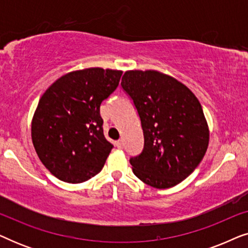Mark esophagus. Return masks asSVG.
Instances as JSON below:
<instances>
[{
    "instance_id": "34e87169",
    "label": "esophagus",
    "mask_w": 248,
    "mask_h": 248,
    "mask_svg": "<svg viewBox=\"0 0 248 248\" xmlns=\"http://www.w3.org/2000/svg\"><path fill=\"white\" fill-rule=\"evenodd\" d=\"M116 147H117L118 149L123 148V140H118V141H116Z\"/></svg>"
}]
</instances>
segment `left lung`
<instances>
[{
    "label": "left lung",
    "instance_id": "1",
    "mask_svg": "<svg viewBox=\"0 0 248 248\" xmlns=\"http://www.w3.org/2000/svg\"><path fill=\"white\" fill-rule=\"evenodd\" d=\"M121 84L143 130V150L130 159L134 175L155 188L179 184L198 167L209 144L198 98L185 84L154 70L126 71Z\"/></svg>",
    "mask_w": 248,
    "mask_h": 248
}]
</instances>
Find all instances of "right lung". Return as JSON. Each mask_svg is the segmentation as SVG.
Wrapping results in <instances>:
<instances>
[{
  "label": "right lung",
  "instance_id": "right-lung-1",
  "mask_svg": "<svg viewBox=\"0 0 248 248\" xmlns=\"http://www.w3.org/2000/svg\"><path fill=\"white\" fill-rule=\"evenodd\" d=\"M122 71L90 67L57 79L40 98L31 139L43 165L61 181L86 182L103 169L106 140L100 105L116 90Z\"/></svg>",
  "mask_w": 248,
  "mask_h": 248
}]
</instances>
